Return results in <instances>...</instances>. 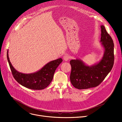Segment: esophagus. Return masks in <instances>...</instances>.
<instances>
[{"instance_id":"obj_1","label":"esophagus","mask_w":122,"mask_h":122,"mask_svg":"<svg viewBox=\"0 0 122 122\" xmlns=\"http://www.w3.org/2000/svg\"><path fill=\"white\" fill-rule=\"evenodd\" d=\"M63 59H64V60L65 61H68L69 60V59H70V56H69V55H68V54L65 55V56H64V57H63Z\"/></svg>"}]
</instances>
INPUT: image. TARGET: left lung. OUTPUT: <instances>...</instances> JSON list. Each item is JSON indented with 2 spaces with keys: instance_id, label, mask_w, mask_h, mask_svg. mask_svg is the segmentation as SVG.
Segmentation results:
<instances>
[{
  "instance_id": "left-lung-1",
  "label": "left lung",
  "mask_w": 122,
  "mask_h": 122,
  "mask_svg": "<svg viewBox=\"0 0 122 122\" xmlns=\"http://www.w3.org/2000/svg\"><path fill=\"white\" fill-rule=\"evenodd\" d=\"M100 42L104 52L102 59L98 62L89 66L80 59L70 61L71 71L70 80L74 87L79 90L96 87L101 84L114 64L113 41L103 25L101 26Z\"/></svg>"
}]
</instances>
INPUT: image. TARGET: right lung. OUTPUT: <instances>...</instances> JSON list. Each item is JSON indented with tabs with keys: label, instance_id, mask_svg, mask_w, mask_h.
Segmentation results:
<instances>
[{
	"label": "right lung",
	"instance_id": "right-lung-1",
	"mask_svg": "<svg viewBox=\"0 0 122 122\" xmlns=\"http://www.w3.org/2000/svg\"><path fill=\"white\" fill-rule=\"evenodd\" d=\"M7 57L14 78L20 85L31 90H40L47 87L52 80L55 70L63 61L62 58L51 61L40 70L31 73H23L16 71L11 64L7 51Z\"/></svg>",
	"mask_w": 122,
	"mask_h": 122
}]
</instances>
